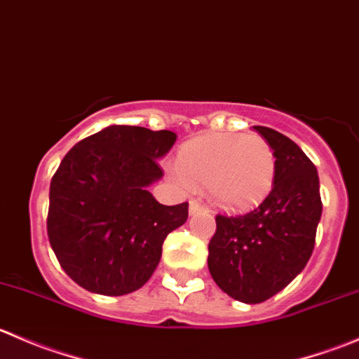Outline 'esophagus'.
Listing matches in <instances>:
<instances>
[{
    "label": "esophagus",
    "instance_id": "esophagus-1",
    "mask_svg": "<svg viewBox=\"0 0 359 359\" xmlns=\"http://www.w3.org/2000/svg\"><path fill=\"white\" fill-rule=\"evenodd\" d=\"M201 210H203V205L200 201H194V200L189 201V213H191V215H194L196 212H201Z\"/></svg>",
    "mask_w": 359,
    "mask_h": 359
}]
</instances>
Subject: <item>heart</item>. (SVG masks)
Returning <instances> with one entry per match:
<instances>
[{"instance_id": "1", "label": "heart", "mask_w": 359, "mask_h": 359, "mask_svg": "<svg viewBox=\"0 0 359 359\" xmlns=\"http://www.w3.org/2000/svg\"><path fill=\"white\" fill-rule=\"evenodd\" d=\"M274 153L264 137L205 135L186 144L179 153V175L184 186L205 187L217 206L247 208L271 189Z\"/></svg>"}]
</instances>
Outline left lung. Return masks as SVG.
Instances as JSON below:
<instances>
[{
    "instance_id": "obj_1",
    "label": "left lung",
    "mask_w": 359,
    "mask_h": 359,
    "mask_svg": "<svg viewBox=\"0 0 359 359\" xmlns=\"http://www.w3.org/2000/svg\"><path fill=\"white\" fill-rule=\"evenodd\" d=\"M273 147L269 196L245 215H217L208 243V269L231 299L259 304L302 273L321 219L318 170L293 140L267 126H253Z\"/></svg>"
}]
</instances>
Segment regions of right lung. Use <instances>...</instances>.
I'll list each match as a JSON object with an SVG mask.
<instances>
[{"label": "right lung", "instance_id": "obj_1", "mask_svg": "<svg viewBox=\"0 0 359 359\" xmlns=\"http://www.w3.org/2000/svg\"><path fill=\"white\" fill-rule=\"evenodd\" d=\"M177 135L111 125L76 144L50 184V245L85 290L126 295L156 271L165 238L187 220V203L166 206L147 187Z\"/></svg>", "mask_w": 359, "mask_h": 359}]
</instances>
